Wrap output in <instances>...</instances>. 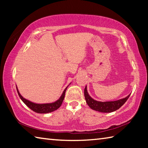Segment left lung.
Wrapping results in <instances>:
<instances>
[{
  "instance_id": "8db88e82",
  "label": "left lung",
  "mask_w": 148,
  "mask_h": 148,
  "mask_svg": "<svg viewBox=\"0 0 148 148\" xmlns=\"http://www.w3.org/2000/svg\"><path fill=\"white\" fill-rule=\"evenodd\" d=\"M131 94L129 95L127 97L124 99H119L118 101H108V102H100L95 101L93 99H92L89 96L88 92L87 91V86L84 89V96L87 104L88 106L91 108V109L98 111L100 112H103V113H109V112H112L116 111V110L120 108L123 105L125 102L129 99Z\"/></svg>"
}]
</instances>
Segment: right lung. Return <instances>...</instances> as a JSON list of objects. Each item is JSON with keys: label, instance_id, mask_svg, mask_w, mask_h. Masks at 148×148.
Here are the masks:
<instances>
[{"label": "right lung", "instance_id": "add662e5", "mask_svg": "<svg viewBox=\"0 0 148 148\" xmlns=\"http://www.w3.org/2000/svg\"><path fill=\"white\" fill-rule=\"evenodd\" d=\"M67 87H68V86L65 88L63 92H62V94L61 95V97H60L57 101H56L55 102H52V103H46V104H36V103H34V102L29 101L28 100L25 99L21 96V94L19 93L18 89H17V87H16V89H17V93H18L20 99H21V101H23L30 109H31L32 111L36 112V113L47 114V113H49V112H52L55 111V110H57L60 106H61L62 101H63L64 98L65 92H66Z\"/></svg>", "mask_w": 148, "mask_h": 148}]
</instances>
